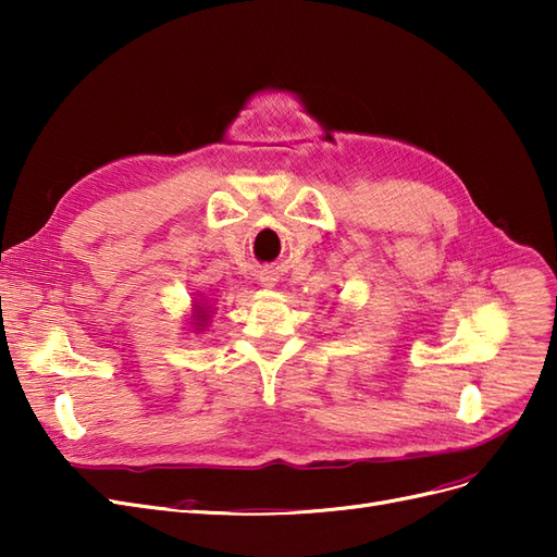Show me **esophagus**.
<instances>
[{
	"mask_svg": "<svg viewBox=\"0 0 557 557\" xmlns=\"http://www.w3.org/2000/svg\"><path fill=\"white\" fill-rule=\"evenodd\" d=\"M260 283H262V285H267V288H272V285L276 283V278H274V274L264 272V274H260Z\"/></svg>",
	"mask_w": 557,
	"mask_h": 557,
	"instance_id": "34e87169",
	"label": "esophagus"
}]
</instances>
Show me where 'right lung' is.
<instances>
[{
	"mask_svg": "<svg viewBox=\"0 0 557 557\" xmlns=\"http://www.w3.org/2000/svg\"><path fill=\"white\" fill-rule=\"evenodd\" d=\"M209 309H211V307L201 305V301H195V309H193V325H195V330H197V332L207 327L209 318H211V311H209Z\"/></svg>",
	"mask_w": 557,
	"mask_h": 557,
	"instance_id": "add662e5",
	"label": "right lung"
}]
</instances>
